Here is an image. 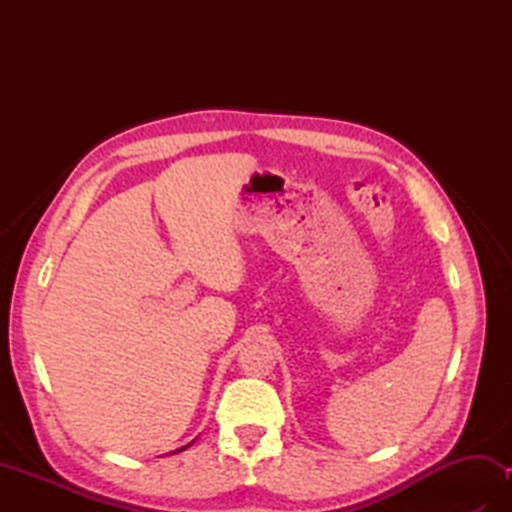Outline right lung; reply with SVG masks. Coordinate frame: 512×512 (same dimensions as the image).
Listing matches in <instances>:
<instances>
[{"label":"right lung","mask_w":512,"mask_h":512,"mask_svg":"<svg viewBox=\"0 0 512 512\" xmlns=\"http://www.w3.org/2000/svg\"><path fill=\"white\" fill-rule=\"evenodd\" d=\"M191 444H193V442H191ZM191 444H187V447H191ZM187 447H182V449H178V451H171V453H180V451H184Z\"/></svg>","instance_id":"right-lung-1"}]
</instances>
